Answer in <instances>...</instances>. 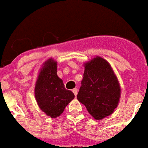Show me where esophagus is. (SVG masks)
Instances as JSON below:
<instances>
[{"mask_svg":"<svg viewBox=\"0 0 148 148\" xmlns=\"http://www.w3.org/2000/svg\"><path fill=\"white\" fill-rule=\"evenodd\" d=\"M72 91H73V93L74 94V95H75V97H77V88H74L72 90Z\"/></svg>","mask_w":148,"mask_h":148,"instance_id":"obj_1","label":"esophagus"}]
</instances>
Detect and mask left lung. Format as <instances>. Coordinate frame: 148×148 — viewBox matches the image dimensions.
Masks as SVG:
<instances>
[{
    "mask_svg": "<svg viewBox=\"0 0 148 148\" xmlns=\"http://www.w3.org/2000/svg\"><path fill=\"white\" fill-rule=\"evenodd\" d=\"M84 67L77 99L94 119H103L118 106L121 96L119 80L110 63L99 56L85 62Z\"/></svg>",
    "mask_w": 148,
    "mask_h": 148,
    "instance_id": "obj_1",
    "label": "left lung"
}]
</instances>
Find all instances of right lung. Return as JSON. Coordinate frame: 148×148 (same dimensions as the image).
Segmentation results:
<instances>
[{
    "label": "right lung",
    "mask_w": 148,
    "mask_h": 148,
    "mask_svg": "<svg viewBox=\"0 0 148 148\" xmlns=\"http://www.w3.org/2000/svg\"><path fill=\"white\" fill-rule=\"evenodd\" d=\"M58 62L49 58L40 69L34 87V97L40 108L51 118H57L63 113L68 104L74 98L71 90L57 74Z\"/></svg>",
    "instance_id": "obj_1"
}]
</instances>
